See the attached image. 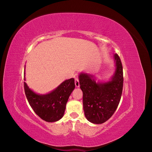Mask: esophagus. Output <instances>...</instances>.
<instances>
[{"mask_svg": "<svg viewBox=\"0 0 152 152\" xmlns=\"http://www.w3.org/2000/svg\"><path fill=\"white\" fill-rule=\"evenodd\" d=\"M75 86L77 87H79V86H80L79 80V79H77V78H76V79H75Z\"/></svg>", "mask_w": 152, "mask_h": 152, "instance_id": "obj_1", "label": "esophagus"}]
</instances>
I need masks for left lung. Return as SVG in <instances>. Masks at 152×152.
Here are the masks:
<instances>
[{
	"mask_svg": "<svg viewBox=\"0 0 152 152\" xmlns=\"http://www.w3.org/2000/svg\"><path fill=\"white\" fill-rule=\"evenodd\" d=\"M115 71L109 80L96 82L93 75L81 72L80 87L83 93L84 115L90 122L100 124L108 121L118 107L123 88V69L118 54L113 56Z\"/></svg>",
	"mask_w": 152,
	"mask_h": 152,
	"instance_id": "left-lung-1",
	"label": "left lung"
}]
</instances>
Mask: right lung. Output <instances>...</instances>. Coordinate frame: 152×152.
Instances as JSON below:
<instances>
[{
    "mask_svg": "<svg viewBox=\"0 0 152 152\" xmlns=\"http://www.w3.org/2000/svg\"><path fill=\"white\" fill-rule=\"evenodd\" d=\"M24 80H26L25 76ZM75 87L74 79L72 78L63 81L50 93L40 94L30 89L24 82L25 95L31 107L39 117L48 122L58 121L63 117L69 96Z\"/></svg>",
    "mask_w": 152,
    "mask_h": 152,
    "instance_id": "right-lung-1",
    "label": "right lung"
}]
</instances>
